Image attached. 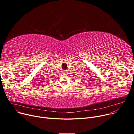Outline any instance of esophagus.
<instances>
[{
    "mask_svg": "<svg viewBox=\"0 0 134 134\" xmlns=\"http://www.w3.org/2000/svg\"><path fill=\"white\" fill-rule=\"evenodd\" d=\"M63 74H65V75H66V72L63 71Z\"/></svg>",
    "mask_w": 134,
    "mask_h": 134,
    "instance_id": "esophagus-1",
    "label": "esophagus"
}]
</instances>
